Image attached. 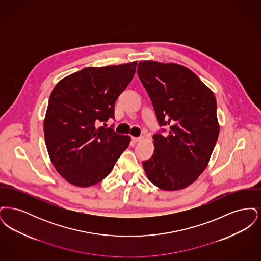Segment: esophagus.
<instances>
[{"mask_svg":"<svg viewBox=\"0 0 261 261\" xmlns=\"http://www.w3.org/2000/svg\"><path fill=\"white\" fill-rule=\"evenodd\" d=\"M144 140H145V137H132V141H133L134 143H139V142H142V141H144Z\"/></svg>","mask_w":261,"mask_h":261,"instance_id":"34e87169","label":"esophagus"}]
</instances>
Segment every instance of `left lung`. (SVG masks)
Masks as SVG:
<instances>
[{"label":"left lung","mask_w":261,"mask_h":261,"mask_svg":"<svg viewBox=\"0 0 261 261\" xmlns=\"http://www.w3.org/2000/svg\"><path fill=\"white\" fill-rule=\"evenodd\" d=\"M138 76L152 101L161 126L154 151L143 162L149 181L164 191L193 184L206 168L219 135L213 92L192 70L177 63L143 61Z\"/></svg>","instance_id":"left-lung-1"}]
</instances>
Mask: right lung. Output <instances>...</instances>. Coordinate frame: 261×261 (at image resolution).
I'll use <instances>...</instances> for the list:
<instances>
[{
	"label": "right lung",
	"mask_w": 261,
	"mask_h": 261,
	"mask_svg": "<svg viewBox=\"0 0 261 261\" xmlns=\"http://www.w3.org/2000/svg\"><path fill=\"white\" fill-rule=\"evenodd\" d=\"M137 62L86 67L62 78L50 93L44 135L50 162L68 183L98 184L111 173L131 138L98 127L136 72Z\"/></svg>",
	"instance_id": "obj_1"
}]
</instances>
